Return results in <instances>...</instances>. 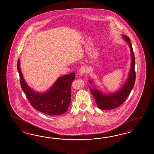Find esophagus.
Returning <instances> with one entry per match:
<instances>
[{
	"mask_svg": "<svg viewBox=\"0 0 154 154\" xmlns=\"http://www.w3.org/2000/svg\"><path fill=\"white\" fill-rule=\"evenodd\" d=\"M88 71V69L85 66H82L79 68V73L81 74V75H83L84 74H85L86 72Z\"/></svg>",
	"mask_w": 154,
	"mask_h": 154,
	"instance_id": "1",
	"label": "esophagus"
}]
</instances>
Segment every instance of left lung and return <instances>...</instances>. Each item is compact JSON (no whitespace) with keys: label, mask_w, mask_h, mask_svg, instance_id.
I'll return each instance as SVG.
<instances>
[{"label":"left lung","mask_w":154,"mask_h":154,"mask_svg":"<svg viewBox=\"0 0 154 154\" xmlns=\"http://www.w3.org/2000/svg\"><path fill=\"white\" fill-rule=\"evenodd\" d=\"M125 41L127 42L131 51V68L128 74V79L124 85L119 90L115 93L104 94L96 88H90L91 91L94 96V98L97 105V106L101 109L109 110L115 109L122 105L126 100L129 94H130L132 88L135 85L136 74L135 71V59L134 53L132 47L131 43L130 38L126 35H122ZM89 82L92 81L89 80Z\"/></svg>","instance_id":"8db88e82"}]
</instances>
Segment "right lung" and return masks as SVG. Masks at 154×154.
Returning a JSON list of instances; mask_svg holds the SVG:
<instances>
[{
  "mask_svg": "<svg viewBox=\"0 0 154 154\" xmlns=\"http://www.w3.org/2000/svg\"><path fill=\"white\" fill-rule=\"evenodd\" d=\"M17 68L22 88L33 108L52 116L62 115L67 111L71 103V87L72 82L75 79V72L59 77L49 90L42 94L27 85L21 72L19 59L17 62Z\"/></svg>",
  "mask_w": 154,
  "mask_h": 154,
  "instance_id": "add662e5",
  "label": "right lung"
}]
</instances>
